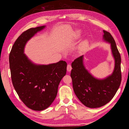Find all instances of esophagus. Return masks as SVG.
I'll return each instance as SVG.
<instances>
[{
	"label": "esophagus",
	"mask_w": 129,
	"mask_h": 129,
	"mask_svg": "<svg viewBox=\"0 0 129 129\" xmlns=\"http://www.w3.org/2000/svg\"><path fill=\"white\" fill-rule=\"evenodd\" d=\"M72 66H71V64H68V66H67V72H71V71H72Z\"/></svg>",
	"instance_id": "1"
}]
</instances>
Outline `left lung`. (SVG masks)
I'll list each match as a JSON object with an SVG mask.
<instances>
[{
  "instance_id": "8db88e82",
  "label": "left lung",
  "mask_w": 129,
  "mask_h": 129,
  "mask_svg": "<svg viewBox=\"0 0 129 129\" xmlns=\"http://www.w3.org/2000/svg\"><path fill=\"white\" fill-rule=\"evenodd\" d=\"M103 32V40L111 44L115 59V67L111 75L103 79L93 76L84 67L83 55L72 63L71 76L74 92L81 103L90 108H100L110 102L118 90L122 80L121 57L115 41L110 33L104 30Z\"/></svg>"
}]
</instances>
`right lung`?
Wrapping results in <instances>:
<instances>
[{"label": "right lung", "instance_id": "right-lung-1", "mask_svg": "<svg viewBox=\"0 0 129 129\" xmlns=\"http://www.w3.org/2000/svg\"><path fill=\"white\" fill-rule=\"evenodd\" d=\"M45 27L31 28L23 32L15 41L9 55L13 87L22 102L35 111L44 110L52 104L57 95L58 85L67 71L66 61L37 64L24 53L27 41Z\"/></svg>", "mask_w": 129, "mask_h": 129}]
</instances>
